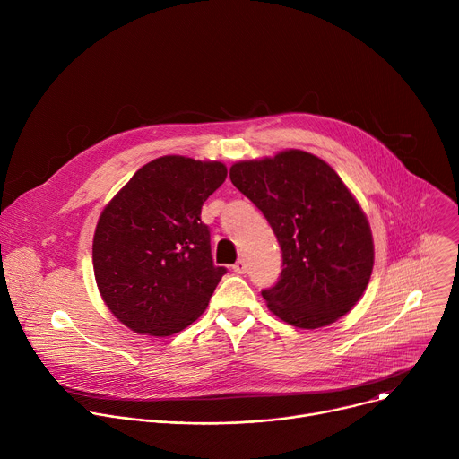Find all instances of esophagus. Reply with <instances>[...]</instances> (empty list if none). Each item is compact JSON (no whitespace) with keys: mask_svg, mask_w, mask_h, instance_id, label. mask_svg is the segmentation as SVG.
I'll return each mask as SVG.
<instances>
[{"mask_svg":"<svg viewBox=\"0 0 459 459\" xmlns=\"http://www.w3.org/2000/svg\"><path fill=\"white\" fill-rule=\"evenodd\" d=\"M232 269H234V273H236V274H243V273L247 271V264H245V259H238L236 264L232 265Z\"/></svg>","mask_w":459,"mask_h":459,"instance_id":"1","label":"esophagus"}]
</instances>
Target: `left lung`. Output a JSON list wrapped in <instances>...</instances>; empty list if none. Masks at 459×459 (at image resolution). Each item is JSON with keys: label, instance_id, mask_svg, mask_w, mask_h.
<instances>
[{"label": "left lung", "instance_id": "1", "mask_svg": "<svg viewBox=\"0 0 459 459\" xmlns=\"http://www.w3.org/2000/svg\"><path fill=\"white\" fill-rule=\"evenodd\" d=\"M230 181L264 212L281 247L283 271L261 290L269 308L299 329L347 314L368 285V221L342 178L323 160L285 151L230 167Z\"/></svg>", "mask_w": 459, "mask_h": 459}]
</instances>
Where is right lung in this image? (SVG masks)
Here are the masks:
<instances>
[{"label":"right lung","mask_w":459,"mask_h":459,"mask_svg":"<svg viewBox=\"0 0 459 459\" xmlns=\"http://www.w3.org/2000/svg\"><path fill=\"white\" fill-rule=\"evenodd\" d=\"M225 178L220 161L163 156L142 167L101 212L94 276L128 329L170 336L207 308L227 269L214 265L202 207Z\"/></svg>","instance_id":"1"}]
</instances>
